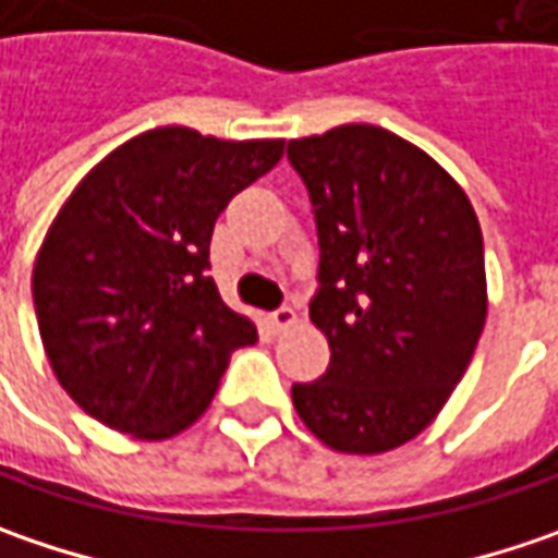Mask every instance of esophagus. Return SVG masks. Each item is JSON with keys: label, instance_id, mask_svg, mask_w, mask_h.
<instances>
[{"label": "esophagus", "instance_id": "34e87169", "mask_svg": "<svg viewBox=\"0 0 558 558\" xmlns=\"http://www.w3.org/2000/svg\"><path fill=\"white\" fill-rule=\"evenodd\" d=\"M296 322H300V315H296L290 305H283V308H278V312L271 315V325H275V330H290V327H296Z\"/></svg>", "mask_w": 558, "mask_h": 558}]
</instances>
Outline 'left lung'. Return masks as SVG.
Segmentation results:
<instances>
[{
	"mask_svg": "<svg viewBox=\"0 0 558 558\" xmlns=\"http://www.w3.org/2000/svg\"><path fill=\"white\" fill-rule=\"evenodd\" d=\"M315 208L322 290L308 318L330 365L293 384L303 424L337 452L375 456L440 415L487 322L484 236L444 165L375 124L290 140Z\"/></svg>",
	"mask_w": 558,
	"mask_h": 558,
	"instance_id": "obj_1",
	"label": "left lung"
}]
</instances>
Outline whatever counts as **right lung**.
Here are the masks:
<instances>
[{"label": "right lung", "mask_w": 558, "mask_h": 558, "mask_svg": "<svg viewBox=\"0 0 558 558\" xmlns=\"http://www.w3.org/2000/svg\"><path fill=\"white\" fill-rule=\"evenodd\" d=\"M283 140L156 128L64 199L34 262L43 350L64 393L111 430L168 440L208 409L231 352L258 340L208 278L218 215Z\"/></svg>", "instance_id": "obj_1"}]
</instances>
